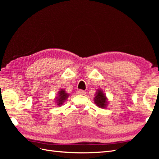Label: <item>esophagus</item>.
<instances>
[{"label":"esophagus","mask_w":159,"mask_h":159,"mask_svg":"<svg viewBox=\"0 0 159 159\" xmlns=\"http://www.w3.org/2000/svg\"><path fill=\"white\" fill-rule=\"evenodd\" d=\"M77 93H78V94H80V95H85L86 92H85V91H84V90L80 89V90H78V91H77Z\"/></svg>","instance_id":"1"}]
</instances>
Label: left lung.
Masks as SVG:
<instances>
[{
    "instance_id": "obj_1",
    "label": "left lung",
    "mask_w": 159,
    "mask_h": 159,
    "mask_svg": "<svg viewBox=\"0 0 159 159\" xmlns=\"http://www.w3.org/2000/svg\"><path fill=\"white\" fill-rule=\"evenodd\" d=\"M95 104L99 107L104 108L107 105V99L105 95L101 90H98L96 93V96L94 99Z\"/></svg>"
}]
</instances>
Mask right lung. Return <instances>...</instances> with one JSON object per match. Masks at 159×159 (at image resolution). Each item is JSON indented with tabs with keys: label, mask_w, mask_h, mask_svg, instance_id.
Wrapping results in <instances>:
<instances>
[{
	"label": "right lung",
	"mask_w": 159,
	"mask_h": 159,
	"mask_svg": "<svg viewBox=\"0 0 159 159\" xmlns=\"http://www.w3.org/2000/svg\"><path fill=\"white\" fill-rule=\"evenodd\" d=\"M68 97V94L66 93V91L64 89H61L60 92H59V96L57 99V105H61V104L63 103L64 101L67 99V98Z\"/></svg>",
	"instance_id": "add662e5"
}]
</instances>
